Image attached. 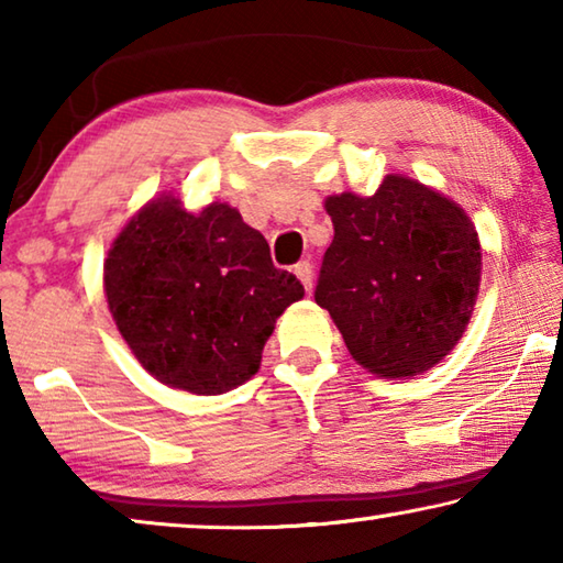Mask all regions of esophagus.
Segmentation results:
<instances>
[{"label":"esophagus","mask_w":563,"mask_h":563,"mask_svg":"<svg viewBox=\"0 0 563 563\" xmlns=\"http://www.w3.org/2000/svg\"><path fill=\"white\" fill-rule=\"evenodd\" d=\"M295 275H298L300 283L305 285V290L312 288V263L310 261H300L295 265Z\"/></svg>","instance_id":"esophagus-1"}]
</instances>
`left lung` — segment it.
I'll return each mask as SVG.
<instances>
[{
	"mask_svg": "<svg viewBox=\"0 0 563 563\" xmlns=\"http://www.w3.org/2000/svg\"><path fill=\"white\" fill-rule=\"evenodd\" d=\"M335 238L322 255L316 302L362 367L412 377L462 338L479 292V238L460 206L405 176L375 196H330Z\"/></svg>",
	"mask_w": 563,
	"mask_h": 563,
	"instance_id": "8db88e82",
	"label": "left lung"
}]
</instances>
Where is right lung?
<instances>
[{
  "label": "right lung",
  "mask_w": 563,
  "mask_h": 563,
  "mask_svg": "<svg viewBox=\"0 0 563 563\" xmlns=\"http://www.w3.org/2000/svg\"><path fill=\"white\" fill-rule=\"evenodd\" d=\"M103 290L141 365L194 395L228 393L258 373L275 320L305 295L235 208L211 203L196 216L174 196L141 208L119 233Z\"/></svg>",
  "instance_id": "right-lung-1"
}]
</instances>
